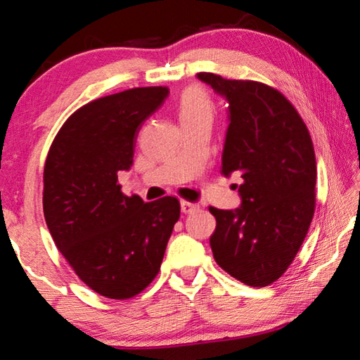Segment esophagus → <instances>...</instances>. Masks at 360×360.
<instances>
[{"label": "esophagus", "mask_w": 360, "mask_h": 360, "mask_svg": "<svg viewBox=\"0 0 360 360\" xmlns=\"http://www.w3.org/2000/svg\"><path fill=\"white\" fill-rule=\"evenodd\" d=\"M200 206L197 203H192V202H181V211L184 212V214H192V212L198 211Z\"/></svg>", "instance_id": "esophagus-1"}]
</instances>
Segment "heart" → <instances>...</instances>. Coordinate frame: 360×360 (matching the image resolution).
Wrapping results in <instances>:
<instances>
[{
	"instance_id": "obj_1",
	"label": "heart",
	"mask_w": 360,
	"mask_h": 360,
	"mask_svg": "<svg viewBox=\"0 0 360 360\" xmlns=\"http://www.w3.org/2000/svg\"><path fill=\"white\" fill-rule=\"evenodd\" d=\"M182 117H210L212 115V103L203 90L191 89L182 96L179 105Z\"/></svg>"
}]
</instances>
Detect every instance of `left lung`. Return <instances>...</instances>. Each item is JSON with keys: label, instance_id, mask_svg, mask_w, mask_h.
I'll return each instance as SVG.
<instances>
[{"label": "left lung", "instance_id": "left-lung-1", "mask_svg": "<svg viewBox=\"0 0 360 360\" xmlns=\"http://www.w3.org/2000/svg\"><path fill=\"white\" fill-rule=\"evenodd\" d=\"M227 103L222 174H240L241 205L210 208V245L217 265L238 281L264 288L283 275L314 214L316 158L307 125L278 90L254 81L198 72Z\"/></svg>", "mask_w": 360, "mask_h": 360}]
</instances>
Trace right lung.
<instances>
[{
    "instance_id": "right-lung-1",
    "label": "right lung",
    "mask_w": 360,
    "mask_h": 360,
    "mask_svg": "<svg viewBox=\"0 0 360 360\" xmlns=\"http://www.w3.org/2000/svg\"><path fill=\"white\" fill-rule=\"evenodd\" d=\"M168 95V87H139L89 103L65 122L49 150L47 229L76 275L108 298L148 288L181 214L178 198L144 203L117 184V173L133 165L143 122Z\"/></svg>"
}]
</instances>
